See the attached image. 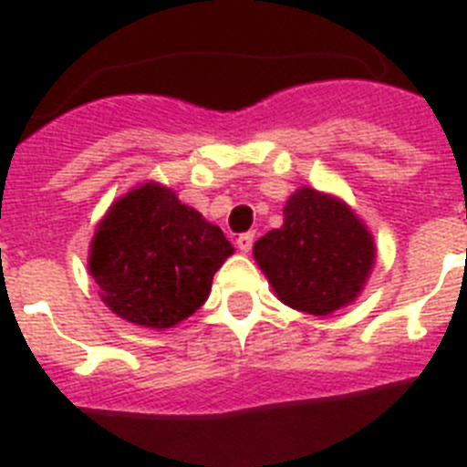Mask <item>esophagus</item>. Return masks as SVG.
<instances>
[{
	"label": "esophagus",
	"instance_id": "34e87169",
	"mask_svg": "<svg viewBox=\"0 0 467 467\" xmlns=\"http://www.w3.org/2000/svg\"><path fill=\"white\" fill-rule=\"evenodd\" d=\"M253 243H254V234L253 231H247V234H241V236L236 238V245L241 253H250L253 250Z\"/></svg>",
	"mask_w": 467,
	"mask_h": 467
}]
</instances>
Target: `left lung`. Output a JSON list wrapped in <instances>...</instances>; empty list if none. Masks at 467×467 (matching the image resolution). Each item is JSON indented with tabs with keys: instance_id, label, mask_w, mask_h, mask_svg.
Instances as JSON below:
<instances>
[{
	"instance_id": "obj_1",
	"label": "left lung",
	"mask_w": 467,
	"mask_h": 467,
	"mask_svg": "<svg viewBox=\"0 0 467 467\" xmlns=\"http://www.w3.org/2000/svg\"><path fill=\"white\" fill-rule=\"evenodd\" d=\"M283 214V226L253 247L278 299L311 316L350 304L377 257L360 217L339 198L308 187L292 193Z\"/></svg>"
}]
</instances>
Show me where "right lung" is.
<instances>
[{
	"instance_id": "right-lung-1",
	"label": "right lung",
	"mask_w": 467,
	"mask_h": 467,
	"mask_svg": "<svg viewBox=\"0 0 467 467\" xmlns=\"http://www.w3.org/2000/svg\"><path fill=\"white\" fill-rule=\"evenodd\" d=\"M234 247L220 226L147 182L107 210L90 243L88 271L109 311L133 325L166 329L203 306Z\"/></svg>"
}]
</instances>
